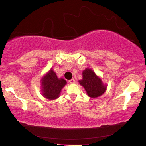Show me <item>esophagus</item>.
Here are the masks:
<instances>
[{
  "instance_id": "1",
  "label": "esophagus",
  "mask_w": 146,
  "mask_h": 146,
  "mask_svg": "<svg viewBox=\"0 0 146 146\" xmlns=\"http://www.w3.org/2000/svg\"><path fill=\"white\" fill-rule=\"evenodd\" d=\"M69 82H70L71 84H74V83H75V80L74 79H72L69 80Z\"/></svg>"
}]
</instances>
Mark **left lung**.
I'll use <instances>...</instances> for the list:
<instances>
[{
  "mask_svg": "<svg viewBox=\"0 0 146 146\" xmlns=\"http://www.w3.org/2000/svg\"><path fill=\"white\" fill-rule=\"evenodd\" d=\"M79 82L85 89L88 96L94 98L103 94L107 88L100 78L89 68L82 71V79L79 80Z\"/></svg>",
  "mask_w": 146,
  "mask_h": 146,
  "instance_id": "obj_1",
  "label": "left lung"
}]
</instances>
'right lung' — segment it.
<instances>
[{"label":"right lung","mask_w":146,"mask_h":146,"mask_svg":"<svg viewBox=\"0 0 146 146\" xmlns=\"http://www.w3.org/2000/svg\"><path fill=\"white\" fill-rule=\"evenodd\" d=\"M66 84V80L58 78L56 73L50 69L41 79L43 96L51 100L58 98L63 87Z\"/></svg>","instance_id":"add662e5"}]
</instances>
